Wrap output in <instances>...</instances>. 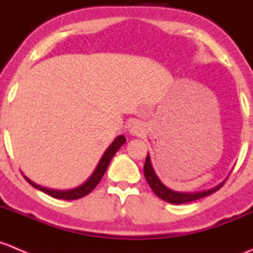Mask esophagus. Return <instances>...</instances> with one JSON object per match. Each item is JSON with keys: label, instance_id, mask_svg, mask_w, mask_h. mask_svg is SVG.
Here are the masks:
<instances>
[{"label": "esophagus", "instance_id": "obj_1", "mask_svg": "<svg viewBox=\"0 0 253 253\" xmlns=\"http://www.w3.org/2000/svg\"><path fill=\"white\" fill-rule=\"evenodd\" d=\"M129 132L134 136H140L145 132V126L139 121H134L129 124V127H127Z\"/></svg>", "mask_w": 253, "mask_h": 253}]
</instances>
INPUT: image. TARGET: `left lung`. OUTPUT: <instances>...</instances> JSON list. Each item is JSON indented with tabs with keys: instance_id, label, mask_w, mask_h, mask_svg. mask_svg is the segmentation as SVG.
Returning a JSON list of instances; mask_svg holds the SVG:
<instances>
[{
	"instance_id": "left-lung-1",
	"label": "left lung",
	"mask_w": 253,
	"mask_h": 253,
	"mask_svg": "<svg viewBox=\"0 0 253 253\" xmlns=\"http://www.w3.org/2000/svg\"><path fill=\"white\" fill-rule=\"evenodd\" d=\"M144 174L145 178H146L147 183L149 186L151 187V189L154 191V193L156 194L159 198H161L162 201L169 202V203L172 204H183V203H188V202H193L197 201V199H201L203 197L211 196V194L216 192L222 184L225 183L221 182L220 184H217L216 187L214 188L208 189V191H202V192H194V193H191V192H177L173 191V189L169 188V187L165 186L160 178L157 177V174L155 173L154 167L151 165V160H150L149 154H147L146 160H145V165H144Z\"/></svg>"
}]
</instances>
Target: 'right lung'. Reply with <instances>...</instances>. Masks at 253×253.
<instances>
[{
	"label": "right lung",
	"instance_id": "add662e5",
	"mask_svg": "<svg viewBox=\"0 0 253 253\" xmlns=\"http://www.w3.org/2000/svg\"><path fill=\"white\" fill-rule=\"evenodd\" d=\"M126 141V139L124 135H119V136H117L116 139H114V141L109 145L108 149L106 150V152L103 154V156L101 157V160H99L98 165H97L96 169H94L93 173L91 174V177H89V178L87 179L84 184L76 187V188H72V189L47 188V187H42V186H41V184L36 183V182H33L32 179H29L27 176H24V178H26L27 181H28L29 183L34 187V188H37V189H39V191L44 192V193L49 194V196H51L52 198L65 199V201H74V199L82 198V197L87 196V194L91 193V192L96 188L97 184L99 183V181H101L102 177H103V174L106 173L111 160L113 159V156L116 155V152L121 149V146L122 145H124V142Z\"/></svg>",
	"mask_w": 253,
	"mask_h": 253
}]
</instances>
